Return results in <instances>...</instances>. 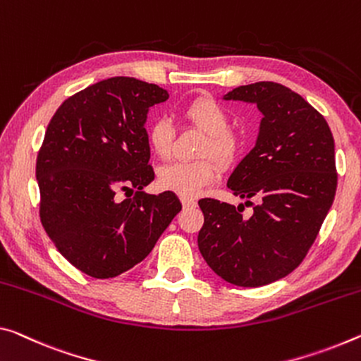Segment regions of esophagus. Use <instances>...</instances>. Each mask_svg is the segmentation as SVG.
I'll return each instance as SVG.
<instances>
[{"label": "esophagus", "instance_id": "esophagus-1", "mask_svg": "<svg viewBox=\"0 0 361 361\" xmlns=\"http://www.w3.org/2000/svg\"><path fill=\"white\" fill-rule=\"evenodd\" d=\"M180 202H182V207H184V208H193V207H197V202H195V200H193V198H184V197H182Z\"/></svg>", "mask_w": 361, "mask_h": 361}]
</instances>
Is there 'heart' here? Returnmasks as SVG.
<instances>
[{
	"label": "heart",
	"instance_id": "b5f03b06",
	"mask_svg": "<svg viewBox=\"0 0 361 361\" xmlns=\"http://www.w3.org/2000/svg\"><path fill=\"white\" fill-rule=\"evenodd\" d=\"M182 116L207 134L200 154L218 159L219 163L229 164L235 158L240 140L235 132L227 129L229 114L226 108L209 97H200L188 102L182 108ZM147 138L149 148L158 158L168 159L173 153L174 129L168 119H154L148 127ZM218 164L212 158L197 161H177L159 171V185L164 190L174 192L179 197H197L204 187L218 179Z\"/></svg>",
	"mask_w": 361,
	"mask_h": 361
}]
</instances>
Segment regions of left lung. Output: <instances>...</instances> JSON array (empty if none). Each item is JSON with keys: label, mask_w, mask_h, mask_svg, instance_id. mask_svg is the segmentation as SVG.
<instances>
[{"label": "left lung", "mask_w": 361, "mask_h": 361, "mask_svg": "<svg viewBox=\"0 0 361 361\" xmlns=\"http://www.w3.org/2000/svg\"><path fill=\"white\" fill-rule=\"evenodd\" d=\"M224 99L263 114L257 143L227 180L234 195L259 203L245 218L240 204L200 200L198 248L224 281L259 287L292 273L313 245L337 188L334 138L312 104L276 82L237 87Z\"/></svg>", "instance_id": "left-lung-1"}]
</instances>
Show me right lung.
<instances>
[{"label":"right lung","instance_id":"right-lung-1","mask_svg":"<svg viewBox=\"0 0 361 361\" xmlns=\"http://www.w3.org/2000/svg\"><path fill=\"white\" fill-rule=\"evenodd\" d=\"M169 93L134 77H111L69 97L49 121L37 157L40 221L68 262L97 279L134 268L180 212L154 179L148 108ZM136 195L121 202L119 191Z\"/></svg>","mask_w":361,"mask_h":361}]
</instances>
